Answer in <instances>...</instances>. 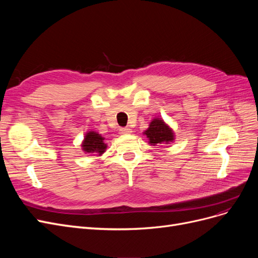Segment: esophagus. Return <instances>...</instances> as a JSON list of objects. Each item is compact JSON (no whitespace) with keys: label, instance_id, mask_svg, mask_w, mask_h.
I'll use <instances>...</instances> for the list:
<instances>
[{"label":"esophagus","instance_id":"esophagus-1","mask_svg":"<svg viewBox=\"0 0 258 258\" xmlns=\"http://www.w3.org/2000/svg\"><path fill=\"white\" fill-rule=\"evenodd\" d=\"M119 131H120V134H121V135H128V134H131V132H132V130H131L130 128H128V127L120 128V129H119Z\"/></svg>","mask_w":258,"mask_h":258}]
</instances>
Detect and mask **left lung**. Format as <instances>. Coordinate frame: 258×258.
<instances>
[{
	"mask_svg": "<svg viewBox=\"0 0 258 258\" xmlns=\"http://www.w3.org/2000/svg\"><path fill=\"white\" fill-rule=\"evenodd\" d=\"M144 135L151 145L169 144L174 141V132L161 118H154L145 131Z\"/></svg>",
	"mask_w": 258,
	"mask_h": 258,
	"instance_id": "left-lung-1",
	"label": "left lung"
}]
</instances>
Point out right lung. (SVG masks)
I'll use <instances>...</instances> for the list:
<instances>
[{"label":"right lung","instance_id":"obj_1","mask_svg":"<svg viewBox=\"0 0 258 258\" xmlns=\"http://www.w3.org/2000/svg\"><path fill=\"white\" fill-rule=\"evenodd\" d=\"M82 148L85 153L97 155H102L106 150V144L104 143V138L101 137L98 132L89 131L86 134L84 141L82 143Z\"/></svg>","mask_w":258,"mask_h":258}]
</instances>
